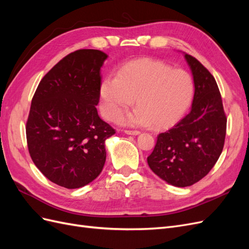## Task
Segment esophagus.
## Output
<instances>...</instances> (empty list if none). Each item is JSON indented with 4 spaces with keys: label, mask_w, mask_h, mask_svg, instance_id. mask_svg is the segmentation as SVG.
<instances>
[{
    "label": "esophagus",
    "mask_w": 249,
    "mask_h": 249,
    "mask_svg": "<svg viewBox=\"0 0 249 249\" xmlns=\"http://www.w3.org/2000/svg\"><path fill=\"white\" fill-rule=\"evenodd\" d=\"M124 133L125 134H127V135H134V136H135V135H138V134H140V132L139 131H135V130H125L124 131Z\"/></svg>",
    "instance_id": "1"
}]
</instances>
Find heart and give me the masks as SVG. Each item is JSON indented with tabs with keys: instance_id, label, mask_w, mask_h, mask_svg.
Returning a JSON list of instances; mask_svg holds the SVG:
<instances>
[{
	"instance_id": "heart-1",
	"label": "heart",
	"mask_w": 249,
	"mask_h": 249,
	"mask_svg": "<svg viewBox=\"0 0 249 249\" xmlns=\"http://www.w3.org/2000/svg\"><path fill=\"white\" fill-rule=\"evenodd\" d=\"M193 94L189 72L152 58L125 64L116 77H107L101 85L105 117L114 119L136 100L137 108L120 115L118 122L125 125L153 124L156 129L176 124L190 106Z\"/></svg>"
}]
</instances>
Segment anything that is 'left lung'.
I'll return each mask as SVG.
<instances>
[{"label": "left lung", "instance_id": "obj_1", "mask_svg": "<svg viewBox=\"0 0 249 249\" xmlns=\"http://www.w3.org/2000/svg\"><path fill=\"white\" fill-rule=\"evenodd\" d=\"M194 81L189 114L158 135L147 163L158 177L176 187L197 183L213 168L222 153L227 116L217 83L196 58L185 54Z\"/></svg>", "mask_w": 249, "mask_h": 249}]
</instances>
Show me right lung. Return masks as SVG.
Returning <instances> with one entry per match:
<instances>
[{
  "label": "right lung",
  "instance_id": "right-lung-1",
  "mask_svg": "<svg viewBox=\"0 0 249 249\" xmlns=\"http://www.w3.org/2000/svg\"><path fill=\"white\" fill-rule=\"evenodd\" d=\"M107 54L83 49L65 56L42 78L26 124L29 154L42 175L67 189L99 177L105 141L115 130L97 114L101 67Z\"/></svg>",
  "mask_w": 249,
  "mask_h": 249
}]
</instances>
